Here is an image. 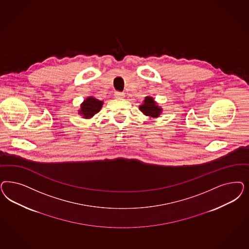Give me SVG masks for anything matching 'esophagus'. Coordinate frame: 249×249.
<instances>
[{"label": "esophagus", "instance_id": "esophagus-1", "mask_svg": "<svg viewBox=\"0 0 249 249\" xmlns=\"http://www.w3.org/2000/svg\"><path fill=\"white\" fill-rule=\"evenodd\" d=\"M115 96L118 97V98H124V93L122 92V91H115Z\"/></svg>", "mask_w": 249, "mask_h": 249}]
</instances>
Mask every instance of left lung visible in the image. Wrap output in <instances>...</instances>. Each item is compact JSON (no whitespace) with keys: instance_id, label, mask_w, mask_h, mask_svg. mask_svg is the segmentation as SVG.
I'll return each instance as SVG.
<instances>
[{"instance_id":"left-lung-1","label":"left lung","mask_w":249,"mask_h":249,"mask_svg":"<svg viewBox=\"0 0 249 249\" xmlns=\"http://www.w3.org/2000/svg\"><path fill=\"white\" fill-rule=\"evenodd\" d=\"M139 110L144 113V115L157 118L160 115L162 108L154 101L152 97L146 96L144 98V104L139 106Z\"/></svg>"}]
</instances>
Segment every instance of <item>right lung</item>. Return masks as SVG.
<instances>
[{
  "label": "right lung",
  "instance_id": "right-lung-1",
  "mask_svg": "<svg viewBox=\"0 0 249 249\" xmlns=\"http://www.w3.org/2000/svg\"><path fill=\"white\" fill-rule=\"evenodd\" d=\"M104 102L100 101L94 97L89 96L84 100V102L80 105V109L79 113L82 115L83 118L89 119L91 118L97 112H100L101 108L103 107Z\"/></svg>",
  "mask_w": 249,
  "mask_h": 249
}]
</instances>
